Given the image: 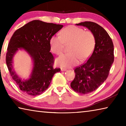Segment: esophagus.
Segmentation results:
<instances>
[{
	"mask_svg": "<svg viewBox=\"0 0 126 126\" xmlns=\"http://www.w3.org/2000/svg\"><path fill=\"white\" fill-rule=\"evenodd\" d=\"M67 71V69H65V68H61V71L65 72V71Z\"/></svg>",
	"mask_w": 126,
	"mask_h": 126,
	"instance_id": "esophagus-1",
	"label": "esophagus"
}]
</instances>
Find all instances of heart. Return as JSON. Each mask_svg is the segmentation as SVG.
Masks as SVG:
<instances>
[{"mask_svg":"<svg viewBox=\"0 0 126 126\" xmlns=\"http://www.w3.org/2000/svg\"><path fill=\"white\" fill-rule=\"evenodd\" d=\"M60 34L61 37L53 35L50 38V49L55 54L61 55L64 45H69V53L58 57L56 59L57 64L71 67L78 64L80 59L85 61L91 57L95 46V38L93 33L71 25L63 29Z\"/></svg>","mask_w":126,"mask_h":126,"instance_id":"heart-1","label":"heart"}]
</instances>
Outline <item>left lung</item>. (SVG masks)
<instances>
[{"label": "left lung", "instance_id": "8db88e82", "mask_svg": "<svg viewBox=\"0 0 126 126\" xmlns=\"http://www.w3.org/2000/svg\"><path fill=\"white\" fill-rule=\"evenodd\" d=\"M76 25L86 27L95 38L92 54L86 63L76 68L75 78L71 83L74 91L86 94L96 90L107 78L114 61V46L106 30L97 23L84 22Z\"/></svg>", "mask_w": 126, "mask_h": 126}]
</instances>
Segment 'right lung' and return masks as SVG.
Instances as JSON below:
<instances>
[{
	"mask_svg": "<svg viewBox=\"0 0 126 126\" xmlns=\"http://www.w3.org/2000/svg\"><path fill=\"white\" fill-rule=\"evenodd\" d=\"M63 27L34 20L16 30L12 35L6 63L13 79L23 92L30 95L41 94L48 89L54 74L60 72V68H53L54 57L50 52L49 40ZM19 50H24L32 61L31 73L26 79L19 76L14 69V57Z\"/></svg>",
	"mask_w": 126,
	"mask_h": 126,
	"instance_id": "add662e5",
	"label": "right lung"
}]
</instances>
